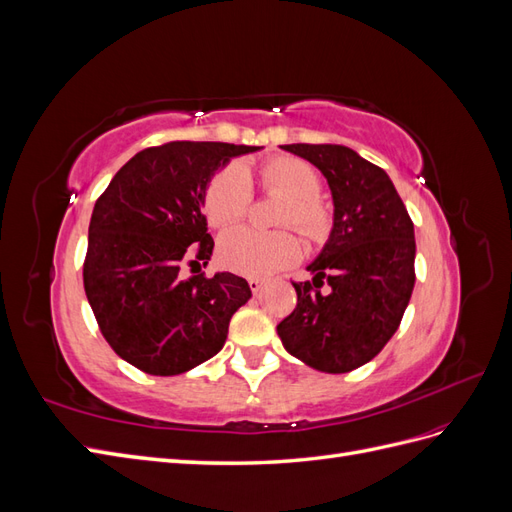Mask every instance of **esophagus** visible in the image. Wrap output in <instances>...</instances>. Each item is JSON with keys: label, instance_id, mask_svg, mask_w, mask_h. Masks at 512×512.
<instances>
[{"label": "esophagus", "instance_id": "obj_1", "mask_svg": "<svg viewBox=\"0 0 512 512\" xmlns=\"http://www.w3.org/2000/svg\"><path fill=\"white\" fill-rule=\"evenodd\" d=\"M247 284H250V288H252L254 294H260V292H262V286H265V284H262V280H258V277H250V280H247Z\"/></svg>", "mask_w": 512, "mask_h": 512}]
</instances>
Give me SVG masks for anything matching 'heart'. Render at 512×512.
Returning <instances> with one entry per match:
<instances>
[{
	"label": "heart",
	"instance_id": "obj_1",
	"mask_svg": "<svg viewBox=\"0 0 512 512\" xmlns=\"http://www.w3.org/2000/svg\"><path fill=\"white\" fill-rule=\"evenodd\" d=\"M262 188L288 198L280 224L297 226L307 237H320L327 230V211L318 200L320 177L316 170L297 158H275L260 168ZM252 207V179L239 164L224 168L213 179L205 196L207 220L228 228L239 224ZM301 256V243L290 230L260 232L254 228H235L220 241V258L232 271L267 277L292 265Z\"/></svg>",
	"mask_w": 512,
	"mask_h": 512
}]
</instances>
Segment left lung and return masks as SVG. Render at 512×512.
Listing matches in <instances>:
<instances>
[{"mask_svg":"<svg viewBox=\"0 0 512 512\" xmlns=\"http://www.w3.org/2000/svg\"><path fill=\"white\" fill-rule=\"evenodd\" d=\"M314 164L333 196V228L292 284L297 307L277 324L284 348L324 374L369 363L395 335L414 288V224L391 177L344 145H282ZM327 279L330 290L319 288Z\"/></svg>","mask_w":512,"mask_h":512,"instance_id":"8db88e82","label":"left lung"}]
</instances>
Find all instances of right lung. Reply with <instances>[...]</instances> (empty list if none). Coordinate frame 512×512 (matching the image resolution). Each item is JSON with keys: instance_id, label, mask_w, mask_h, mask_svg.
I'll list each match as a JSON object with an SVG mask.
<instances>
[{"instance_id": "1", "label": "right lung", "mask_w": 512, "mask_h": 512, "mask_svg": "<svg viewBox=\"0 0 512 512\" xmlns=\"http://www.w3.org/2000/svg\"><path fill=\"white\" fill-rule=\"evenodd\" d=\"M260 147L175 141L123 164L91 213L83 284L98 327L123 361L177 376L224 348L232 314L252 297L228 271L183 277V258L207 265L203 215L213 175ZM200 267V265H198Z\"/></svg>"}]
</instances>
